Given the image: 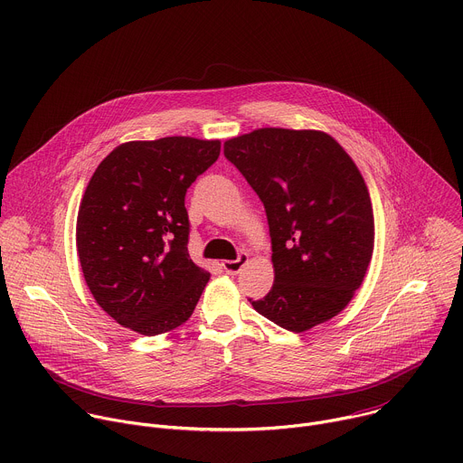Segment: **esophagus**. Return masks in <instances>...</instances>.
<instances>
[{"instance_id": "obj_1", "label": "esophagus", "mask_w": 463, "mask_h": 463, "mask_svg": "<svg viewBox=\"0 0 463 463\" xmlns=\"http://www.w3.org/2000/svg\"><path fill=\"white\" fill-rule=\"evenodd\" d=\"M247 260H249V256L245 252H241V254H238L236 260H223L222 268L225 269L227 275H238L241 271V268L247 263Z\"/></svg>"}]
</instances>
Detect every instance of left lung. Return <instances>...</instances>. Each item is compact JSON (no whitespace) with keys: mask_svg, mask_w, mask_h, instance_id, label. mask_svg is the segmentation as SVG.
Listing matches in <instances>:
<instances>
[{"mask_svg":"<svg viewBox=\"0 0 463 463\" xmlns=\"http://www.w3.org/2000/svg\"><path fill=\"white\" fill-rule=\"evenodd\" d=\"M223 154L269 223L275 284L252 307L295 334L341 313L373 252L370 194L352 157L324 131L286 128L229 139Z\"/></svg>","mask_w":463,"mask_h":463,"instance_id":"left-lung-1","label":"left lung"}]
</instances>
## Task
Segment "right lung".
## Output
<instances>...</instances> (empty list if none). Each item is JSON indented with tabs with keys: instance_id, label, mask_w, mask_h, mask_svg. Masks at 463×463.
I'll use <instances>...</instances> for the list:
<instances>
[{
	"instance_id": "obj_1",
	"label": "right lung",
	"mask_w": 463,
	"mask_h": 463,
	"mask_svg": "<svg viewBox=\"0 0 463 463\" xmlns=\"http://www.w3.org/2000/svg\"><path fill=\"white\" fill-rule=\"evenodd\" d=\"M220 150L194 137L131 141L91 175L77 250L91 295L120 326L154 337L190 318L211 275L188 254L184 195Z\"/></svg>"
}]
</instances>
